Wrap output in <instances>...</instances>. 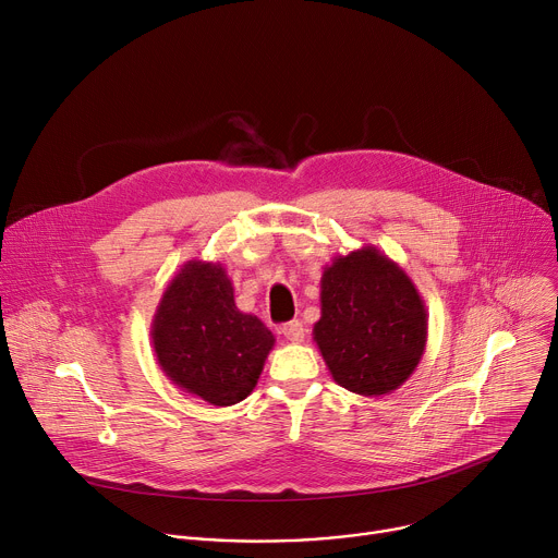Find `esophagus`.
<instances>
[{"label":"esophagus","mask_w":558,"mask_h":558,"mask_svg":"<svg viewBox=\"0 0 558 558\" xmlns=\"http://www.w3.org/2000/svg\"><path fill=\"white\" fill-rule=\"evenodd\" d=\"M281 335L288 339V341H294V344H299V341H304V324L302 322H288L281 326Z\"/></svg>","instance_id":"esophagus-1"}]
</instances>
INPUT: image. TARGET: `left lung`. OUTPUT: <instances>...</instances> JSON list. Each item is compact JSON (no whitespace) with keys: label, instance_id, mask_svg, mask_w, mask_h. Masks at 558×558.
Wrapping results in <instances>:
<instances>
[{"label":"left lung","instance_id":"left-lung-1","mask_svg":"<svg viewBox=\"0 0 558 558\" xmlns=\"http://www.w3.org/2000/svg\"><path fill=\"white\" fill-rule=\"evenodd\" d=\"M315 344L332 379L364 398L387 396L426 349V308L411 277L375 245L337 254L322 275Z\"/></svg>","mask_w":558,"mask_h":558}]
</instances>
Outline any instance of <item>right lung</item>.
<instances>
[{
    "label": "right lung",
    "mask_w": 558,
    "mask_h": 558,
    "mask_svg": "<svg viewBox=\"0 0 558 558\" xmlns=\"http://www.w3.org/2000/svg\"><path fill=\"white\" fill-rule=\"evenodd\" d=\"M151 347L171 384L214 407L245 400L275 335L234 304L223 264L192 259L171 277L151 319Z\"/></svg>",
    "instance_id": "add662e5"
}]
</instances>
